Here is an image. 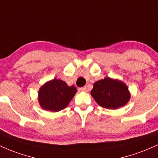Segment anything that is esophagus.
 <instances>
[{
  "label": "esophagus",
  "instance_id": "1",
  "mask_svg": "<svg viewBox=\"0 0 158 158\" xmlns=\"http://www.w3.org/2000/svg\"><path fill=\"white\" fill-rule=\"evenodd\" d=\"M79 91H85V92H87L88 88H87V87H86V86H85V87H82V88H79Z\"/></svg>",
  "mask_w": 158,
  "mask_h": 158
}]
</instances>
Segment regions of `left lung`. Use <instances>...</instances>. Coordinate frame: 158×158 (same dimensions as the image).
<instances>
[{
	"label": "left lung",
	"mask_w": 158,
	"mask_h": 158,
	"mask_svg": "<svg viewBox=\"0 0 158 158\" xmlns=\"http://www.w3.org/2000/svg\"><path fill=\"white\" fill-rule=\"evenodd\" d=\"M91 94L100 106L110 110L124 106L131 98L127 86L121 81L110 77L95 82Z\"/></svg>",
	"instance_id": "8db88e82"
}]
</instances>
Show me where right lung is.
<instances>
[{
  "label": "right lung",
  "instance_id": "obj_1",
  "mask_svg": "<svg viewBox=\"0 0 158 158\" xmlns=\"http://www.w3.org/2000/svg\"><path fill=\"white\" fill-rule=\"evenodd\" d=\"M76 91L74 85L68 86L64 81L54 79L40 88L38 101L43 110L58 112L68 106Z\"/></svg>",
  "mask_w": 158,
  "mask_h": 158
}]
</instances>
